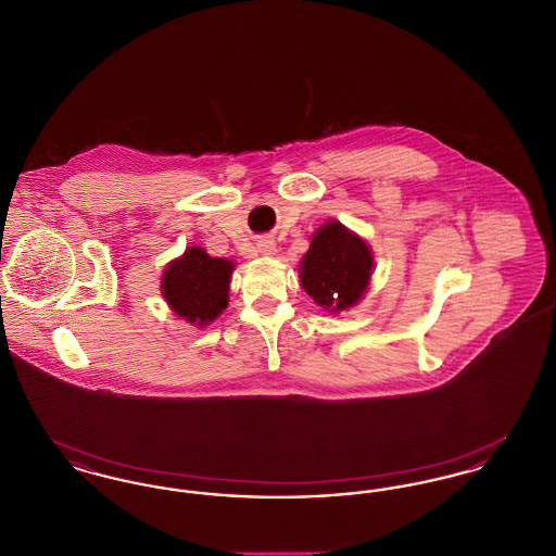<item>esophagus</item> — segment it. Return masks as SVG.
<instances>
[{
  "mask_svg": "<svg viewBox=\"0 0 556 556\" xmlns=\"http://www.w3.org/2000/svg\"><path fill=\"white\" fill-rule=\"evenodd\" d=\"M258 252L263 256H275L277 254V243L273 239H261L258 241Z\"/></svg>",
  "mask_w": 556,
  "mask_h": 556,
  "instance_id": "esophagus-1",
  "label": "esophagus"
}]
</instances>
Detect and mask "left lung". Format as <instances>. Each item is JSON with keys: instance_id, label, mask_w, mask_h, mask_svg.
Listing matches in <instances>:
<instances>
[{"instance_id": "1", "label": "left lung", "mask_w": 556, "mask_h": 556, "mask_svg": "<svg viewBox=\"0 0 556 556\" xmlns=\"http://www.w3.org/2000/svg\"><path fill=\"white\" fill-rule=\"evenodd\" d=\"M372 268L369 243L340 220H327L313 233L298 275L304 291L323 311L340 315L365 298Z\"/></svg>"}]
</instances>
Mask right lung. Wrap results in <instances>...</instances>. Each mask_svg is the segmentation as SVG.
<instances>
[{"label":"right lung","instance_id":"right-lung-1","mask_svg":"<svg viewBox=\"0 0 556 556\" xmlns=\"http://www.w3.org/2000/svg\"><path fill=\"white\" fill-rule=\"evenodd\" d=\"M233 270V261L216 258L200 245H189L164 268L160 293L177 317L204 329L227 308Z\"/></svg>","mask_w":556,"mask_h":556}]
</instances>
